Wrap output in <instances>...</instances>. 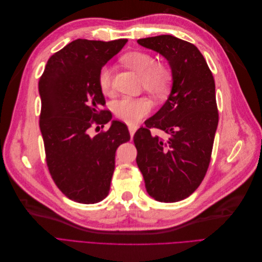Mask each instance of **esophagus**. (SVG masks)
Wrapping results in <instances>:
<instances>
[{
  "label": "esophagus",
  "instance_id": "1",
  "mask_svg": "<svg viewBox=\"0 0 262 262\" xmlns=\"http://www.w3.org/2000/svg\"><path fill=\"white\" fill-rule=\"evenodd\" d=\"M138 130V126L137 125H129V132H130V136L131 138L134 136V133Z\"/></svg>",
  "mask_w": 262,
  "mask_h": 262
}]
</instances>
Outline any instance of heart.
<instances>
[{"label": "heart", "mask_w": 262, "mask_h": 262, "mask_svg": "<svg viewBox=\"0 0 262 262\" xmlns=\"http://www.w3.org/2000/svg\"><path fill=\"white\" fill-rule=\"evenodd\" d=\"M122 62L134 72L141 74L142 85L155 96L162 97L168 93L172 83L170 68L163 62H155L152 54L143 51H132L123 55ZM112 69L102 67L98 74V85L104 94L112 91ZM152 102L146 97H124L118 100L114 110L116 116L128 124H136L149 114Z\"/></svg>", "instance_id": "b5f03b06"}]
</instances>
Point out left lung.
<instances>
[{
	"mask_svg": "<svg viewBox=\"0 0 262 262\" xmlns=\"http://www.w3.org/2000/svg\"><path fill=\"white\" fill-rule=\"evenodd\" d=\"M138 43L168 61L172 86L163 107L134 134L137 164L150 196L177 202L195 191L209 167L219 123L215 83L194 45L171 35L139 39ZM150 127L164 130L166 139L152 136Z\"/></svg>",
	"mask_w": 262,
	"mask_h": 262,
	"instance_id": "left-lung-1",
	"label": "left lung"
}]
</instances>
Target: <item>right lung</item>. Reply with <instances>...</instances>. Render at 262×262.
<instances>
[{"mask_svg":"<svg viewBox=\"0 0 262 262\" xmlns=\"http://www.w3.org/2000/svg\"><path fill=\"white\" fill-rule=\"evenodd\" d=\"M126 41L76 39L51 55L39 80L47 165L63 194L78 203H97L108 195L116 150L130 140L128 126L117 120L107 131L90 134L113 118L99 109L106 101L98 74Z\"/></svg>","mask_w":262,"mask_h":262,"instance_id":"obj_1","label":"right lung"}]
</instances>
